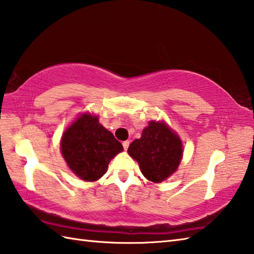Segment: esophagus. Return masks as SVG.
Returning <instances> with one entry per match:
<instances>
[{
  "label": "esophagus",
  "instance_id": "34e87169",
  "mask_svg": "<svg viewBox=\"0 0 254 254\" xmlns=\"http://www.w3.org/2000/svg\"><path fill=\"white\" fill-rule=\"evenodd\" d=\"M122 145H123V148L127 150V149L128 148V146H130V142H128V141H124V142L122 143Z\"/></svg>",
  "mask_w": 254,
  "mask_h": 254
}]
</instances>
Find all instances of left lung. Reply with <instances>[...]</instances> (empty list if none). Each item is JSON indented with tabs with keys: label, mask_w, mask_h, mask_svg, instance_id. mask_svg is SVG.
<instances>
[{
	"label": "left lung",
	"mask_w": 254,
	"mask_h": 254,
	"mask_svg": "<svg viewBox=\"0 0 254 254\" xmlns=\"http://www.w3.org/2000/svg\"><path fill=\"white\" fill-rule=\"evenodd\" d=\"M135 159L144 177L161 182L177 170L182 158L179 136L163 122H150L141 138L133 141L127 149Z\"/></svg>",
	"instance_id": "8db88e82"
}]
</instances>
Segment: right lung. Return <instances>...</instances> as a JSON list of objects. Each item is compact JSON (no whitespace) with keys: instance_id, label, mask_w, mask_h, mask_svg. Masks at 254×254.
<instances>
[{"instance_id":"obj_1","label":"right lung","mask_w":254,"mask_h":254,"mask_svg":"<svg viewBox=\"0 0 254 254\" xmlns=\"http://www.w3.org/2000/svg\"><path fill=\"white\" fill-rule=\"evenodd\" d=\"M61 150L75 175L85 181H96L106 174L109 161L123 146L98 118L84 113L64 132Z\"/></svg>"}]
</instances>
